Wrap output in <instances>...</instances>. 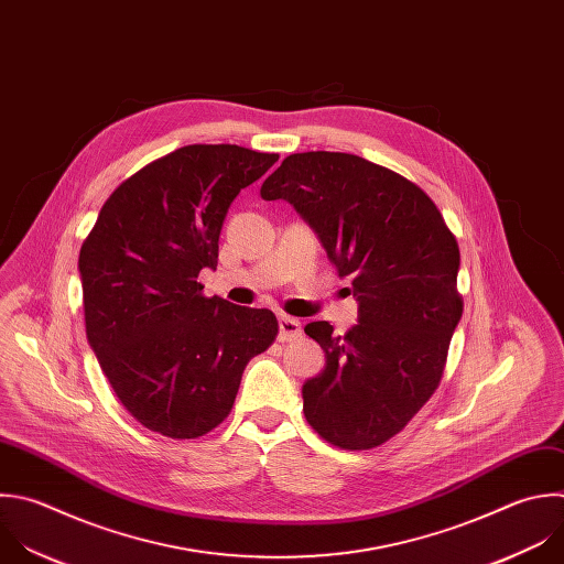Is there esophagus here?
Instances as JSON below:
<instances>
[{
	"mask_svg": "<svg viewBox=\"0 0 564 564\" xmlns=\"http://www.w3.org/2000/svg\"><path fill=\"white\" fill-rule=\"evenodd\" d=\"M301 332H303V329H301V323H299L296 318L285 316V314L279 316V340H281V343H288V340L299 338Z\"/></svg>",
	"mask_w": 564,
	"mask_h": 564,
	"instance_id": "esophagus-1",
	"label": "esophagus"
}]
</instances>
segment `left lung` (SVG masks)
I'll use <instances>...</instances> for the list:
<instances>
[{"label": "left lung", "instance_id": "obj_1", "mask_svg": "<svg viewBox=\"0 0 564 564\" xmlns=\"http://www.w3.org/2000/svg\"><path fill=\"white\" fill-rule=\"evenodd\" d=\"M261 197L294 206L358 301L345 336L327 321L305 325L325 351V369L303 386L305 419L334 447H379L443 379L463 316L456 237L416 183L347 152L285 156Z\"/></svg>", "mask_w": 564, "mask_h": 564}]
</instances>
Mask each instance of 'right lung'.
<instances>
[{
	"mask_svg": "<svg viewBox=\"0 0 564 564\" xmlns=\"http://www.w3.org/2000/svg\"><path fill=\"white\" fill-rule=\"evenodd\" d=\"M279 154L183 145L104 204L79 252L88 343L121 405L167 438H199L230 414L248 360L279 323L270 310L204 296L235 197Z\"/></svg>",
	"mask_w": 564,
	"mask_h": 564,
	"instance_id": "1",
	"label": "right lung"
}]
</instances>
